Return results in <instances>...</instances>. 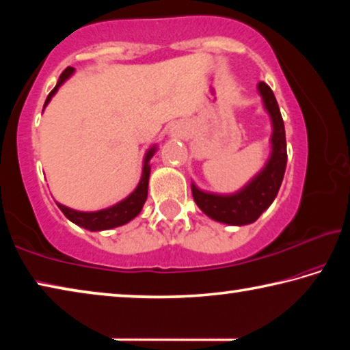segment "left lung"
<instances>
[{"label":"left lung","mask_w":350,"mask_h":350,"mask_svg":"<svg viewBox=\"0 0 350 350\" xmlns=\"http://www.w3.org/2000/svg\"><path fill=\"white\" fill-rule=\"evenodd\" d=\"M258 90L262 96L265 109L270 112L271 122H273V135H271L273 152H271L270 161L265 165L262 173L254 177L242 191L232 194V196H216V194L200 191L191 185L194 202L206 216L217 222L245 225L256 221L262 215V211L267 210L273 202L280 191L284 173H286L287 144L280 106H278L275 94L267 83L260 81Z\"/></svg>","instance_id":"1"}]
</instances>
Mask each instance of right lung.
Here are the masks:
<instances>
[{
	"label": "right lung",
	"mask_w": 350,
	"mask_h": 350,
	"mask_svg": "<svg viewBox=\"0 0 350 350\" xmlns=\"http://www.w3.org/2000/svg\"><path fill=\"white\" fill-rule=\"evenodd\" d=\"M74 72V68H66L62 72L60 79L57 81V86L54 88L49 92V96H47L44 106L49 103L51 97L54 96L57 92L58 86L62 85V83L68 79V77ZM154 152V148L152 150L148 151L146 157H145V165H144V173H142V179L140 183L135 188V191L131 194V196H128L125 200H122L120 204H117L114 206H111V208H106V210H100V211H94V213H83V211H75V210H70L68 206H64L62 204H57L58 208L63 211V215L66 216L69 221H72L74 224L80 225V227L86 228V230H91V232H100V230H109V228H114L118 227V225H123L131 221L135 216L139 215L142 206H144L146 196H148V180H150V159Z\"/></svg>",
	"instance_id": "right-lung-1"
}]
</instances>
